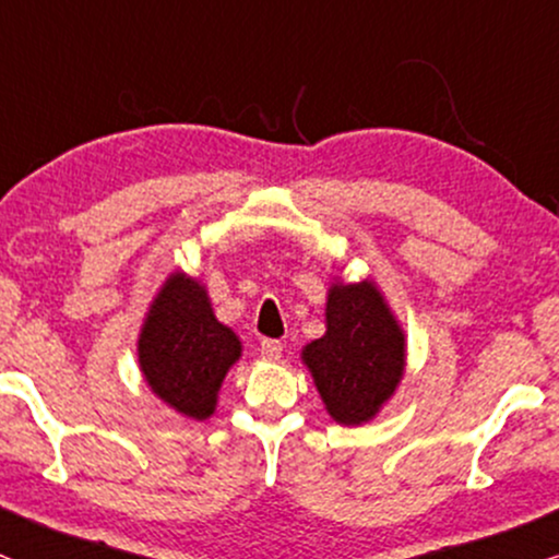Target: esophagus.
I'll return each instance as SVG.
<instances>
[{
    "label": "esophagus",
    "mask_w": 559,
    "mask_h": 559,
    "mask_svg": "<svg viewBox=\"0 0 559 559\" xmlns=\"http://www.w3.org/2000/svg\"><path fill=\"white\" fill-rule=\"evenodd\" d=\"M281 353H284V345H281L278 340H263L260 342V355H263V360H281Z\"/></svg>",
    "instance_id": "1"
}]
</instances>
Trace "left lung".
<instances>
[{
    "label": "left lung",
    "mask_w": 559,
    "mask_h": 559,
    "mask_svg": "<svg viewBox=\"0 0 559 559\" xmlns=\"http://www.w3.org/2000/svg\"><path fill=\"white\" fill-rule=\"evenodd\" d=\"M301 360L337 424L355 427L381 412L404 376L406 340L373 281L330 286L326 332Z\"/></svg>",
    "instance_id": "obj_1"
}]
</instances>
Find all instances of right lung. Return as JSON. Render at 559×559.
Listing matches in <instances>:
<instances>
[{"mask_svg":"<svg viewBox=\"0 0 559 559\" xmlns=\"http://www.w3.org/2000/svg\"><path fill=\"white\" fill-rule=\"evenodd\" d=\"M240 355V340L214 317L206 288L181 271L170 273L138 340L140 370L155 396L189 419H210Z\"/></svg>","mask_w":559,"mask_h":559,"instance_id":"add662e5","label":"right lung"}]
</instances>
